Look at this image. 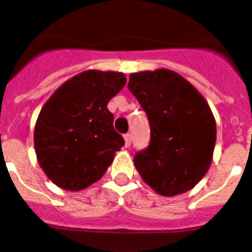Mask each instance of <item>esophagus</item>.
<instances>
[{"mask_svg": "<svg viewBox=\"0 0 252 252\" xmlns=\"http://www.w3.org/2000/svg\"><path fill=\"white\" fill-rule=\"evenodd\" d=\"M124 141H126V145L129 146L130 142H132V138H130V133L124 134Z\"/></svg>", "mask_w": 252, "mask_h": 252, "instance_id": "34e87169", "label": "esophagus"}]
</instances>
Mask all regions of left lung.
<instances>
[{
    "label": "left lung",
    "mask_w": 252,
    "mask_h": 252,
    "mask_svg": "<svg viewBox=\"0 0 252 252\" xmlns=\"http://www.w3.org/2000/svg\"><path fill=\"white\" fill-rule=\"evenodd\" d=\"M128 89L150 126L149 145L133 158L138 174L159 195L189 191L207 174L215 150L216 122L208 103L167 69L133 73Z\"/></svg>",
    "instance_id": "1"
}]
</instances>
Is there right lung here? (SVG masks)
I'll list each match as a JSON object with an SVG mask.
<instances>
[{
    "label": "right lung",
    "mask_w": 252,
    "mask_h": 252,
    "mask_svg": "<svg viewBox=\"0 0 252 252\" xmlns=\"http://www.w3.org/2000/svg\"><path fill=\"white\" fill-rule=\"evenodd\" d=\"M126 82L123 73L86 70L59 87L41 108L33 132L35 152L56 186L69 191L89 187L124 146L107 104Z\"/></svg>",
    "instance_id": "add662e5"
}]
</instances>
